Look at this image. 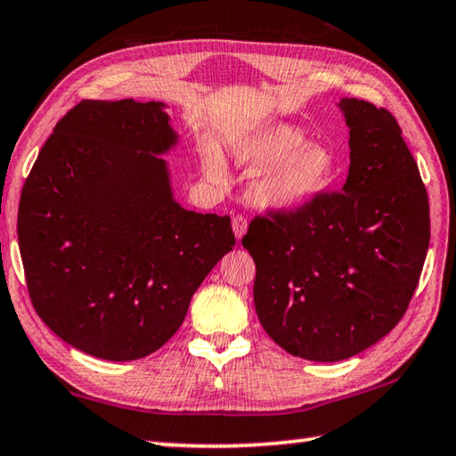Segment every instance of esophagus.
Masks as SVG:
<instances>
[{
    "label": "esophagus",
    "instance_id": "esophagus-1",
    "mask_svg": "<svg viewBox=\"0 0 456 456\" xmlns=\"http://www.w3.org/2000/svg\"><path fill=\"white\" fill-rule=\"evenodd\" d=\"M247 227H248V223H247V219H245L243 216H235V217H233V233H235V237H237L239 240L245 237Z\"/></svg>",
    "mask_w": 456,
    "mask_h": 456
}]
</instances>
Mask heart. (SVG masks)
I'll use <instances>...</instances> for the list:
<instances>
[{
	"mask_svg": "<svg viewBox=\"0 0 456 456\" xmlns=\"http://www.w3.org/2000/svg\"><path fill=\"white\" fill-rule=\"evenodd\" d=\"M235 162L258 172L253 198L269 211L289 213L314 201L338 174L334 150L322 142H308L306 132L289 122H273L245 134L233 144ZM203 169L211 180L225 175L217 150L205 151Z\"/></svg>",
	"mask_w": 456,
	"mask_h": 456,
	"instance_id": "heart-1",
	"label": "heart"
}]
</instances>
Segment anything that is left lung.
<instances>
[{"label":"left lung","mask_w":456,"mask_h":456,"mask_svg":"<svg viewBox=\"0 0 456 456\" xmlns=\"http://www.w3.org/2000/svg\"><path fill=\"white\" fill-rule=\"evenodd\" d=\"M350 172L342 191L289 213L255 217V308L282 350L342 362L379 342L403 318L429 248V198L397 120L342 98Z\"/></svg>","instance_id":"obj_1"}]
</instances>
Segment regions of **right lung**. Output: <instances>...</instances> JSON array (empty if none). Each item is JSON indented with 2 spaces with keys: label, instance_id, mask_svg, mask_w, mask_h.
<instances>
[{
  "label": "right lung",
  "instance_id": "right-lung-1",
  "mask_svg": "<svg viewBox=\"0 0 456 456\" xmlns=\"http://www.w3.org/2000/svg\"><path fill=\"white\" fill-rule=\"evenodd\" d=\"M164 102L83 101L25 180L17 239L39 318L77 350L140 360L172 338L235 245L229 216L174 200Z\"/></svg>",
  "mask_w": 456,
  "mask_h": 456
}]
</instances>
